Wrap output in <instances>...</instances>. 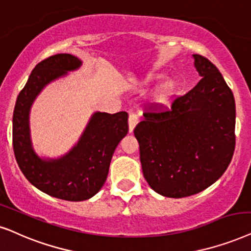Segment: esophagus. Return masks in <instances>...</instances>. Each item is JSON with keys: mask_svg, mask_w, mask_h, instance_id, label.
<instances>
[{"mask_svg": "<svg viewBox=\"0 0 251 251\" xmlns=\"http://www.w3.org/2000/svg\"><path fill=\"white\" fill-rule=\"evenodd\" d=\"M129 132H132L133 129H135V126H137L138 123V116L136 115L135 113L130 112L129 113Z\"/></svg>", "mask_w": 251, "mask_h": 251, "instance_id": "34e87169", "label": "esophagus"}]
</instances>
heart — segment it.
<instances>
[{
    "mask_svg": "<svg viewBox=\"0 0 251 251\" xmlns=\"http://www.w3.org/2000/svg\"><path fill=\"white\" fill-rule=\"evenodd\" d=\"M162 76L161 75H153V76H150L149 80H155L160 79ZM178 91V85L177 83L173 79H168L166 82L161 83L160 85L157 86V89L153 91L151 96V101L152 103L157 106H162L166 105L171 101L172 99L175 97V94L177 93Z\"/></svg>",
    "mask_w": 251,
    "mask_h": 251,
    "instance_id": "obj_1",
    "label": "heart"
}]
</instances>
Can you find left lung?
Wrapping results in <instances>:
<instances>
[{
  "mask_svg": "<svg viewBox=\"0 0 251 251\" xmlns=\"http://www.w3.org/2000/svg\"><path fill=\"white\" fill-rule=\"evenodd\" d=\"M201 79L172 108L144 114L133 133L143 174L155 193L198 194L225 173L235 149V100L213 63L194 54Z\"/></svg>",
  "mask_w": 251,
  "mask_h": 251,
  "instance_id": "8db88e82",
  "label": "left lung"
}]
</instances>
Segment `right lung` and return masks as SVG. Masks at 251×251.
Returning a JSON list of instances; mask_svg holds the SVG:
<instances>
[{
	"label": "right lung",
	"mask_w": 251,
	"mask_h": 251,
	"mask_svg": "<svg viewBox=\"0 0 251 251\" xmlns=\"http://www.w3.org/2000/svg\"><path fill=\"white\" fill-rule=\"evenodd\" d=\"M82 66L71 54H56L41 61L19 92L12 118V143L17 164L35 188L70 201L93 197L108 175L116 146L128 133V113L96 112L77 144L60 158H41L31 139L30 112L35 98L50 82Z\"/></svg>",
	"instance_id": "right-lung-1"
}]
</instances>
